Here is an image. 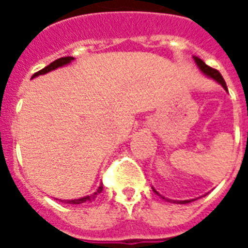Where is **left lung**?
Instances as JSON below:
<instances>
[{
    "label": "left lung",
    "instance_id": "8db88e82",
    "mask_svg": "<svg viewBox=\"0 0 248 248\" xmlns=\"http://www.w3.org/2000/svg\"><path fill=\"white\" fill-rule=\"evenodd\" d=\"M194 61H195V63H197V66L199 67V70L202 71L203 74H206V76L208 77V78H211V79H214V81H217L219 83V85H222V87H223L224 90L227 92V86H226V82H224L223 77L220 76V73H219L218 70H215V69H213V67H210V66H207L204 62L201 60V58H198V57H194ZM154 190V192L155 194H158L159 195V192L156 191L155 188H153ZM162 197V195H161ZM162 199H165V201H167V202H172V203H179V204H185V203H190L192 202L194 199H190V201H170V199H167V198L162 197Z\"/></svg>",
    "mask_w": 248,
    "mask_h": 248
}]
</instances>
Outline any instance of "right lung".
Wrapping results in <instances>:
<instances>
[{
	"label": "right lung",
	"mask_w": 248,
	"mask_h": 248,
	"mask_svg": "<svg viewBox=\"0 0 248 248\" xmlns=\"http://www.w3.org/2000/svg\"><path fill=\"white\" fill-rule=\"evenodd\" d=\"M73 60H74L73 57H62V58H58V60H56L54 62H51L50 65H47L46 67H44L42 70L37 71L35 74H33V77H31V78H35V77L42 76V74H46V73H49V71H51V70H56V69H58V67H62V66L69 65V63L73 61ZM102 190H103V186L101 185V186L97 188V191L94 192V194H92V195H86V197L78 198V199H73V201H61V202L70 203V204H81V203L92 202V201H94V199L97 198L98 194H101V192H102Z\"/></svg>",
	"instance_id": "1"
}]
</instances>
